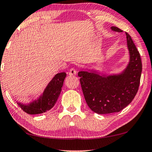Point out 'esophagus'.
<instances>
[{
  "mask_svg": "<svg viewBox=\"0 0 152 152\" xmlns=\"http://www.w3.org/2000/svg\"><path fill=\"white\" fill-rule=\"evenodd\" d=\"M76 72H77V71L76 70V69L74 68V67H72V68L69 69V75L72 76V75H75V74H76Z\"/></svg>",
  "mask_w": 152,
  "mask_h": 152,
  "instance_id": "obj_1",
  "label": "esophagus"
}]
</instances>
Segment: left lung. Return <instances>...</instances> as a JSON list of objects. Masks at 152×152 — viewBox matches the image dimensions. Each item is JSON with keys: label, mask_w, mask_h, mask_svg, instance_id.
<instances>
[{"label": "left lung", "mask_w": 152, "mask_h": 152, "mask_svg": "<svg viewBox=\"0 0 152 152\" xmlns=\"http://www.w3.org/2000/svg\"><path fill=\"white\" fill-rule=\"evenodd\" d=\"M110 28L122 32L116 26ZM126 35L130 61L121 74L105 76L83 70L78 73L86 102L98 114L119 112L133 100L139 89L142 72L141 56L130 35Z\"/></svg>", "instance_id": "1"}]
</instances>
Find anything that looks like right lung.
<instances>
[{
    "mask_svg": "<svg viewBox=\"0 0 152 152\" xmlns=\"http://www.w3.org/2000/svg\"><path fill=\"white\" fill-rule=\"evenodd\" d=\"M65 77L66 73L65 72L56 74L39 98L28 104L18 102V105L24 112L30 115L41 114L50 110L57 101Z\"/></svg>",
    "mask_w": 152,
    "mask_h": 152,
    "instance_id": "add662e5",
    "label": "right lung"
}]
</instances>
